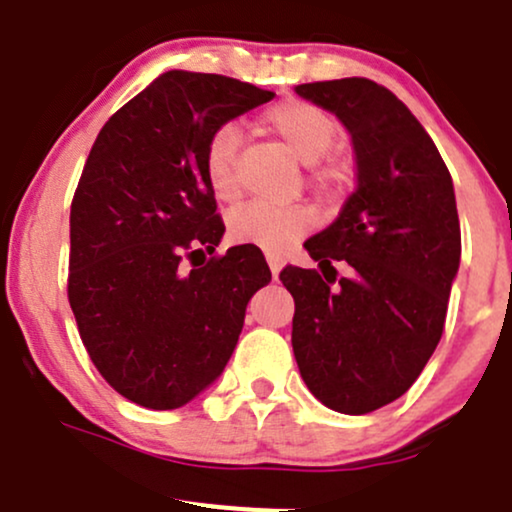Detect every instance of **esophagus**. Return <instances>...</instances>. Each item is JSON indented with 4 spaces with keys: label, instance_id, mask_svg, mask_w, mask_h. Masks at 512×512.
Masks as SVG:
<instances>
[{
    "label": "esophagus",
    "instance_id": "esophagus-1",
    "mask_svg": "<svg viewBox=\"0 0 512 512\" xmlns=\"http://www.w3.org/2000/svg\"><path fill=\"white\" fill-rule=\"evenodd\" d=\"M267 265H270V270H272V275H280V270H282V257L280 255H275V252H267Z\"/></svg>",
    "mask_w": 512,
    "mask_h": 512
}]
</instances>
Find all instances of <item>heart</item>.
I'll return each mask as SVG.
<instances>
[{
	"mask_svg": "<svg viewBox=\"0 0 512 512\" xmlns=\"http://www.w3.org/2000/svg\"><path fill=\"white\" fill-rule=\"evenodd\" d=\"M265 121L304 165L319 163L332 151L339 136L337 123L322 108L304 101H285L270 108ZM237 151H240L237 123L220 126L205 148V175L218 200L237 198ZM312 180L322 190L332 188L339 180V168L334 163L317 165L312 170ZM309 225H312V213L304 205H272L255 200L230 215L232 240L270 252L287 250L309 230Z\"/></svg>",
	"mask_w": 512,
	"mask_h": 512,
	"instance_id": "1",
	"label": "heart"
}]
</instances>
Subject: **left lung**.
Instances as JSON below:
<instances>
[{"label":"left lung","instance_id":"obj_1","mask_svg":"<svg viewBox=\"0 0 512 512\" xmlns=\"http://www.w3.org/2000/svg\"><path fill=\"white\" fill-rule=\"evenodd\" d=\"M352 136L356 188L332 225L304 242L317 270L285 267L292 349L307 389L332 411L369 414L411 389L446 322L461 265L453 180L431 136L369 79L294 86ZM334 261L349 278L337 288Z\"/></svg>","mask_w":512,"mask_h":512}]
</instances>
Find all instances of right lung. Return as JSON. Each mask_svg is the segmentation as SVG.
<instances>
[{"label": "right lung", "instance_id": "add662e5", "mask_svg": "<svg viewBox=\"0 0 512 512\" xmlns=\"http://www.w3.org/2000/svg\"><path fill=\"white\" fill-rule=\"evenodd\" d=\"M272 96L227 76L165 71L91 148L71 203L69 302L96 369L133 404L170 411L203 394L235 352L247 302L272 280L255 245L195 262L225 232L205 148Z\"/></svg>", "mask_w": 512, "mask_h": 512}]
</instances>
